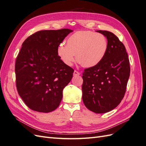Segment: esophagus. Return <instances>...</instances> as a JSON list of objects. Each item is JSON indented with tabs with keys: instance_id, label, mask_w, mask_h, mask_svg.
Instances as JSON below:
<instances>
[{
	"instance_id": "esophagus-1",
	"label": "esophagus",
	"mask_w": 146,
	"mask_h": 146,
	"mask_svg": "<svg viewBox=\"0 0 146 146\" xmlns=\"http://www.w3.org/2000/svg\"><path fill=\"white\" fill-rule=\"evenodd\" d=\"M80 72H78V71H77V70H74V75L75 76H79V75H80Z\"/></svg>"
}]
</instances>
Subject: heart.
<instances>
[{"label": "heart", "instance_id": "heart-1", "mask_svg": "<svg viewBox=\"0 0 146 146\" xmlns=\"http://www.w3.org/2000/svg\"><path fill=\"white\" fill-rule=\"evenodd\" d=\"M108 50V42L104 35L92 31H78L72 34L57 48L63 62L72 66L76 60L83 67L92 68L104 60Z\"/></svg>", "mask_w": 146, "mask_h": 146}]
</instances>
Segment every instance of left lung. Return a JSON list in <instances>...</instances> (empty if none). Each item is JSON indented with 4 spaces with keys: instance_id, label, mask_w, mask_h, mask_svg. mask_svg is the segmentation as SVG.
I'll list each match as a JSON object with an SVG mask.
<instances>
[{
    "instance_id": "1",
    "label": "left lung",
    "mask_w": 146,
    "mask_h": 146,
    "mask_svg": "<svg viewBox=\"0 0 146 146\" xmlns=\"http://www.w3.org/2000/svg\"><path fill=\"white\" fill-rule=\"evenodd\" d=\"M108 42L105 58L83 72L82 99L85 107L96 113L111 111L124 97L130 76L129 59L125 46L114 33L98 30Z\"/></svg>"
}]
</instances>
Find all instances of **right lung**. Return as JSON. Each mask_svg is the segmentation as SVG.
I'll use <instances>...</instances> for the list:
<instances>
[{
    "label": "right lung",
    "instance_id": "obj_1",
    "mask_svg": "<svg viewBox=\"0 0 146 146\" xmlns=\"http://www.w3.org/2000/svg\"><path fill=\"white\" fill-rule=\"evenodd\" d=\"M72 32L68 29L38 31L23 43L15 63L16 86L33 111L48 113L60 105L74 70L61 61L57 48Z\"/></svg>",
    "mask_w": 146,
    "mask_h": 146
}]
</instances>
